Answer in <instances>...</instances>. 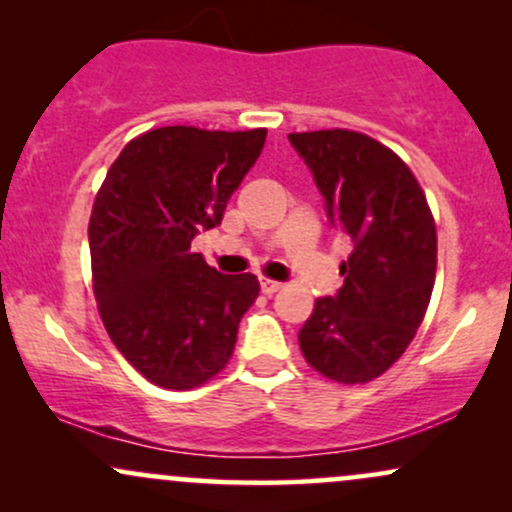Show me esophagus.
Returning <instances> with one entry per match:
<instances>
[{
  "label": "esophagus",
  "instance_id": "esophagus-1",
  "mask_svg": "<svg viewBox=\"0 0 512 512\" xmlns=\"http://www.w3.org/2000/svg\"><path fill=\"white\" fill-rule=\"evenodd\" d=\"M260 289L262 293H267V296H272V293L281 291V284L274 279H267V276H260Z\"/></svg>",
  "mask_w": 512,
  "mask_h": 512
}]
</instances>
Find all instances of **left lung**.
Instances as JSON below:
<instances>
[{
	"instance_id": "obj_1",
	"label": "left lung",
	"mask_w": 512,
	"mask_h": 512,
	"mask_svg": "<svg viewBox=\"0 0 512 512\" xmlns=\"http://www.w3.org/2000/svg\"><path fill=\"white\" fill-rule=\"evenodd\" d=\"M351 240L334 298H317L298 332L310 368L334 383L380 378L424 322L436 281L438 236L424 190L385 144L351 129L289 134Z\"/></svg>"
}]
</instances>
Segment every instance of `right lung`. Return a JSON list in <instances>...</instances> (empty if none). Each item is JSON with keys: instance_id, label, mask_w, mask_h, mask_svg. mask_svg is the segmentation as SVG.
<instances>
[{"instance_id": "right-lung-1", "label": "right lung", "mask_w": 512, "mask_h": 512, "mask_svg": "<svg viewBox=\"0 0 512 512\" xmlns=\"http://www.w3.org/2000/svg\"><path fill=\"white\" fill-rule=\"evenodd\" d=\"M264 139V127L149 129L105 175L88 221L93 293L117 351L149 383L192 390L231 361L260 281L219 274L192 238L219 226Z\"/></svg>"}]
</instances>
